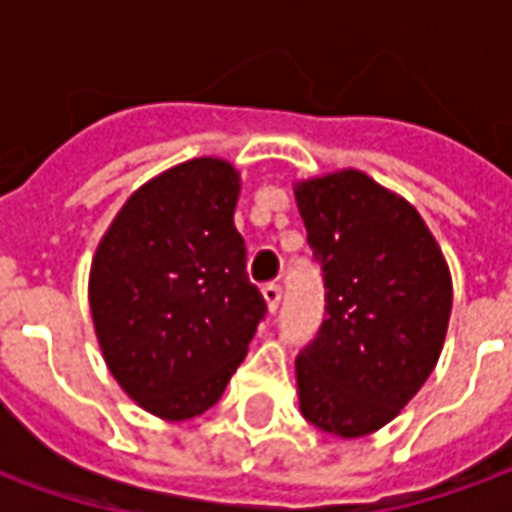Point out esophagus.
I'll return each instance as SVG.
<instances>
[{"label":"esophagus","mask_w":512,"mask_h":512,"mask_svg":"<svg viewBox=\"0 0 512 512\" xmlns=\"http://www.w3.org/2000/svg\"><path fill=\"white\" fill-rule=\"evenodd\" d=\"M263 299L268 304V312H277L279 310V301H282V288L274 285V282H268L266 288H263Z\"/></svg>","instance_id":"obj_1"}]
</instances>
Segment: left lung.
Returning a JSON list of instances; mask_svg holds the SVG:
<instances>
[{
    "label": "left lung",
    "instance_id": "obj_1",
    "mask_svg": "<svg viewBox=\"0 0 512 512\" xmlns=\"http://www.w3.org/2000/svg\"><path fill=\"white\" fill-rule=\"evenodd\" d=\"M326 318L296 356L307 422L359 439L400 414L439 362L452 279L414 205L359 169L296 183Z\"/></svg>",
    "mask_w": 512,
    "mask_h": 512
}]
</instances>
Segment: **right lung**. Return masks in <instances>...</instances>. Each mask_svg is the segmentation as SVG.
<instances>
[{
  "mask_svg": "<svg viewBox=\"0 0 512 512\" xmlns=\"http://www.w3.org/2000/svg\"><path fill=\"white\" fill-rule=\"evenodd\" d=\"M241 178L191 158L128 197L95 249L90 312L106 367L169 422L222 397L266 315L233 213Z\"/></svg>",
  "mask_w": 512,
  "mask_h": 512,
  "instance_id": "obj_1",
  "label": "right lung"
}]
</instances>
